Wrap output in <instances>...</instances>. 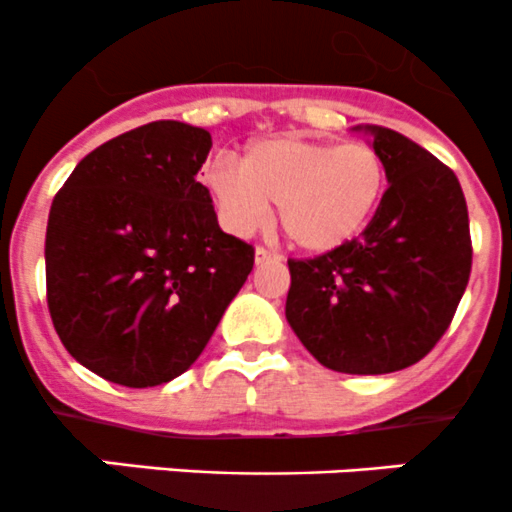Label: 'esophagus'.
<instances>
[{"label":"esophagus","instance_id":"1","mask_svg":"<svg viewBox=\"0 0 512 512\" xmlns=\"http://www.w3.org/2000/svg\"><path fill=\"white\" fill-rule=\"evenodd\" d=\"M276 254H271L268 249H263V246H258L256 249V263H266V261H276Z\"/></svg>","mask_w":512,"mask_h":512}]
</instances>
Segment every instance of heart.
Segmentation results:
<instances>
[{"label":"heart","instance_id":"heart-1","mask_svg":"<svg viewBox=\"0 0 512 512\" xmlns=\"http://www.w3.org/2000/svg\"><path fill=\"white\" fill-rule=\"evenodd\" d=\"M204 184L221 221L249 234L276 206L288 244L321 256L351 244L373 221L388 186L383 154L366 141L333 144L303 136L258 139L236 164L219 156Z\"/></svg>","mask_w":512,"mask_h":512}]
</instances>
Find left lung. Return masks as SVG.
I'll list each match as a JSON object with an SVG mask.
<instances>
[{
  "mask_svg": "<svg viewBox=\"0 0 512 512\" xmlns=\"http://www.w3.org/2000/svg\"><path fill=\"white\" fill-rule=\"evenodd\" d=\"M356 131L383 154L388 189L358 239L288 261L286 321L321 366L381 376L440 341L468 286L473 249L458 176L398 131Z\"/></svg>",
  "mask_w": 512,
  "mask_h": 512,
  "instance_id": "1",
  "label": "left lung"
}]
</instances>
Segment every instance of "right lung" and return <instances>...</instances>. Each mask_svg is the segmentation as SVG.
Returning a JSON list of instances; mask_svg holds the SVG:
<instances>
[{
  "instance_id": "right-lung-1",
  "label": "right lung",
  "mask_w": 512,
  "mask_h": 512,
  "mask_svg": "<svg viewBox=\"0 0 512 512\" xmlns=\"http://www.w3.org/2000/svg\"><path fill=\"white\" fill-rule=\"evenodd\" d=\"M211 134L151 121L86 154L54 196L47 303L64 348L126 388L174 381L201 356L254 268L196 181Z\"/></svg>"
}]
</instances>
